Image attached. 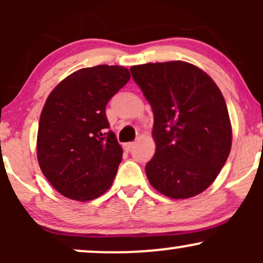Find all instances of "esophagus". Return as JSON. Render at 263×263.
Returning a JSON list of instances; mask_svg holds the SVG:
<instances>
[{"instance_id":"1","label":"esophagus","mask_w":263,"mask_h":263,"mask_svg":"<svg viewBox=\"0 0 263 263\" xmlns=\"http://www.w3.org/2000/svg\"><path fill=\"white\" fill-rule=\"evenodd\" d=\"M134 146H135L134 142H127V143L123 144V148H125V151H131L134 148Z\"/></svg>"}]
</instances>
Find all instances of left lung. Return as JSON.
Returning <instances> with one entry per match:
<instances>
[{"instance_id":"obj_1","label":"left lung","mask_w":263,"mask_h":263,"mask_svg":"<svg viewBox=\"0 0 263 263\" xmlns=\"http://www.w3.org/2000/svg\"><path fill=\"white\" fill-rule=\"evenodd\" d=\"M129 70L155 116L156 153L146 164L151 185L173 199L200 194L216 179L231 149L221 91L201 69L180 60Z\"/></svg>"}]
</instances>
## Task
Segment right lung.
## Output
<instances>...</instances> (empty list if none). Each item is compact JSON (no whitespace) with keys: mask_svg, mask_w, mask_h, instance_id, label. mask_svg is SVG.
<instances>
[{"mask_svg":"<svg viewBox=\"0 0 263 263\" xmlns=\"http://www.w3.org/2000/svg\"><path fill=\"white\" fill-rule=\"evenodd\" d=\"M119 65L84 68L54 87L39 119L37 157L60 194L87 201L110 188L122 148L110 131L106 105L129 80Z\"/></svg>","mask_w":263,"mask_h":263,"instance_id":"obj_1","label":"right lung"}]
</instances>
